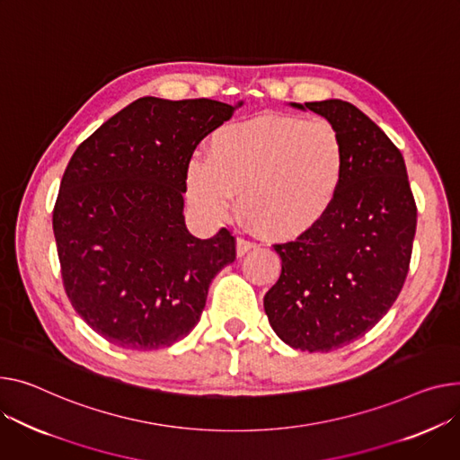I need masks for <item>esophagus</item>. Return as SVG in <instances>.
<instances>
[{
	"label": "esophagus",
	"mask_w": 460,
	"mask_h": 460,
	"mask_svg": "<svg viewBox=\"0 0 460 460\" xmlns=\"http://www.w3.org/2000/svg\"><path fill=\"white\" fill-rule=\"evenodd\" d=\"M253 248H255V243L250 242V240H243V238H238V240H236V255H238V257L246 255V253L252 252Z\"/></svg>",
	"instance_id": "obj_1"
}]
</instances>
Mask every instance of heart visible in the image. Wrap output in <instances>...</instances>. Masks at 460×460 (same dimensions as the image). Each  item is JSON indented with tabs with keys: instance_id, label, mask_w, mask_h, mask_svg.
<instances>
[{
	"instance_id": "heart-1",
	"label": "heart",
	"mask_w": 460,
	"mask_h": 460,
	"mask_svg": "<svg viewBox=\"0 0 460 460\" xmlns=\"http://www.w3.org/2000/svg\"><path fill=\"white\" fill-rule=\"evenodd\" d=\"M348 170L346 144L327 121L259 114L214 131L207 159L187 166V196L220 220L238 194L240 217L270 240L313 231L334 207Z\"/></svg>"
}]
</instances>
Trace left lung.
Here are the masks:
<instances>
[{"mask_svg": "<svg viewBox=\"0 0 460 460\" xmlns=\"http://www.w3.org/2000/svg\"><path fill=\"white\" fill-rule=\"evenodd\" d=\"M290 107L323 116L341 133L348 170L323 222L275 246L283 266L264 311L285 344L327 353L364 336L400 296L416 203L402 151L362 111L342 100Z\"/></svg>", "mask_w": 460, "mask_h": 460, "instance_id": "left-lung-1", "label": "left lung"}]
</instances>
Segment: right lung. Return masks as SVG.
<instances>
[{
    "mask_svg": "<svg viewBox=\"0 0 460 460\" xmlns=\"http://www.w3.org/2000/svg\"><path fill=\"white\" fill-rule=\"evenodd\" d=\"M238 107L140 98L72 155L53 210L57 253L72 307L111 344L149 351L185 339L234 261L227 229L189 233L182 194L196 146Z\"/></svg>",
    "mask_w": 460,
    "mask_h": 460,
    "instance_id": "right-lung-1",
    "label": "right lung"
}]
</instances>
